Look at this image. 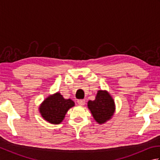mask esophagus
Returning <instances> with one entry per match:
<instances>
[{"label": "esophagus", "instance_id": "1", "mask_svg": "<svg viewBox=\"0 0 160 160\" xmlns=\"http://www.w3.org/2000/svg\"><path fill=\"white\" fill-rule=\"evenodd\" d=\"M78 104L80 105V106H83L85 104V100H78Z\"/></svg>", "mask_w": 160, "mask_h": 160}]
</instances>
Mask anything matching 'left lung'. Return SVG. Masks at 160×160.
<instances>
[{"label":"left lung","instance_id":"left-lung-1","mask_svg":"<svg viewBox=\"0 0 160 160\" xmlns=\"http://www.w3.org/2000/svg\"><path fill=\"white\" fill-rule=\"evenodd\" d=\"M87 105L98 124H104L109 120L115 110V102L107 91H98L95 100H89Z\"/></svg>","mask_w":160,"mask_h":160}]
</instances>
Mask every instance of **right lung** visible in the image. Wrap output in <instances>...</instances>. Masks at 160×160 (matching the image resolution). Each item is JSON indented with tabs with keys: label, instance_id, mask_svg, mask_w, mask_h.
I'll list each match as a JSON object with an SVG mask.
<instances>
[{
	"label": "right lung",
	"instance_id": "add662e5",
	"mask_svg": "<svg viewBox=\"0 0 160 160\" xmlns=\"http://www.w3.org/2000/svg\"><path fill=\"white\" fill-rule=\"evenodd\" d=\"M74 102L64 99L59 92L47 97L39 107L42 117L51 124H58L62 122L68 110L74 107Z\"/></svg>",
	"mask_w": 160,
	"mask_h": 160
}]
</instances>
